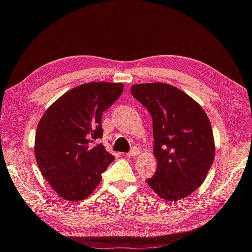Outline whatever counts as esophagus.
I'll use <instances>...</instances> for the list:
<instances>
[{
  "instance_id": "1",
  "label": "esophagus",
  "mask_w": 252,
  "mask_h": 252,
  "mask_svg": "<svg viewBox=\"0 0 252 252\" xmlns=\"http://www.w3.org/2000/svg\"><path fill=\"white\" fill-rule=\"evenodd\" d=\"M138 154H139V150L135 149V148H132L131 151L127 152V154L125 155V157H127V158H134Z\"/></svg>"
}]
</instances>
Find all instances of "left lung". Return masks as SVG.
<instances>
[{
  "mask_svg": "<svg viewBox=\"0 0 252 252\" xmlns=\"http://www.w3.org/2000/svg\"><path fill=\"white\" fill-rule=\"evenodd\" d=\"M131 94L152 118L158 167L147 184L167 201L181 200L202 185L215 158L207 114L193 98L169 84H136Z\"/></svg>",
  "mask_w": 252,
  "mask_h": 252,
  "instance_id": "1",
  "label": "left lung"
}]
</instances>
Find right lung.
Listing matches in <instances>:
<instances>
[{
    "label": "right lung",
    "mask_w": 252,
    "mask_h": 252,
    "mask_svg": "<svg viewBox=\"0 0 252 252\" xmlns=\"http://www.w3.org/2000/svg\"><path fill=\"white\" fill-rule=\"evenodd\" d=\"M121 83H85L67 91L42 117L35 133L37 166L55 191L68 201L86 199L114 157L102 139V116L123 93Z\"/></svg>",
    "instance_id": "1"
}]
</instances>
